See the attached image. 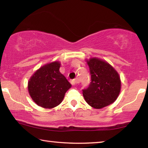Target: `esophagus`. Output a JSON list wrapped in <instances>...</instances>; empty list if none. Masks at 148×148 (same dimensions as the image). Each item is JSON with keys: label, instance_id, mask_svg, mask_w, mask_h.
Wrapping results in <instances>:
<instances>
[{"label": "esophagus", "instance_id": "obj_1", "mask_svg": "<svg viewBox=\"0 0 148 148\" xmlns=\"http://www.w3.org/2000/svg\"><path fill=\"white\" fill-rule=\"evenodd\" d=\"M71 83L72 85H73V86H74V85L77 84V83H78V80H77V79H72L71 81Z\"/></svg>", "mask_w": 148, "mask_h": 148}]
</instances>
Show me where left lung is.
I'll return each mask as SVG.
<instances>
[{
  "mask_svg": "<svg viewBox=\"0 0 148 148\" xmlns=\"http://www.w3.org/2000/svg\"><path fill=\"white\" fill-rule=\"evenodd\" d=\"M91 82L82 90L86 101L94 108L100 109L113 103L119 94L121 81L117 72L108 62L97 58L87 61Z\"/></svg>",
  "mask_w": 148,
  "mask_h": 148,
  "instance_id": "obj_1",
  "label": "left lung"
}]
</instances>
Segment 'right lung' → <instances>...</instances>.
I'll use <instances>...</instances> for the list:
<instances>
[{
    "mask_svg": "<svg viewBox=\"0 0 148 148\" xmlns=\"http://www.w3.org/2000/svg\"><path fill=\"white\" fill-rule=\"evenodd\" d=\"M60 63L44 65L33 74L28 83L32 99L44 108H52L61 103L71 84L59 72Z\"/></svg>",
    "mask_w": 148,
    "mask_h": 148,
    "instance_id": "obj_1",
    "label": "right lung"
}]
</instances>
